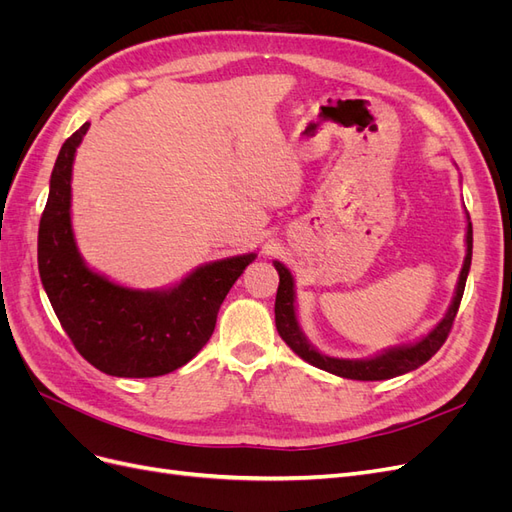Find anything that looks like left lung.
Returning <instances> with one entry per match:
<instances>
[{"mask_svg":"<svg viewBox=\"0 0 512 512\" xmlns=\"http://www.w3.org/2000/svg\"><path fill=\"white\" fill-rule=\"evenodd\" d=\"M468 254L466 260H463V267L459 273V282L451 307H448L446 316L438 322V327L431 333H427L421 342L410 344V346H399L391 348L382 354L371 356V359H361V361H348V359H335V356H327L318 352L312 344L307 342L299 322H297V312H294V280L290 271L282 265V262H273L277 273H280V286H277V297H275V327L284 342L292 348V352H297L303 361L309 365H314L318 369L329 371V374L350 378V380H389L401 374H408V371L421 367L427 363L433 354H436L442 344L446 342L448 333L453 329V322L457 316V309L463 297V290H466V280H468V271L472 265V222L468 215Z\"/></svg>","mask_w":512,"mask_h":512,"instance_id":"8db88e82","label":"left lung"}]
</instances>
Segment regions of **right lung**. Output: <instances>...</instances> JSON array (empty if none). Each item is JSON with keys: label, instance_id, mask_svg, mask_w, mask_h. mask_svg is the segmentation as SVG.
<instances>
[{"label": "right lung", "instance_id": "add662e5", "mask_svg": "<svg viewBox=\"0 0 512 512\" xmlns=\"http://www.w3.org/2000/svg\"><path fill=\"white\" fill-rule=\"evenodd\" d=\"M89 123L61 145L38 228V269L61 327L108 376L153 378L179 369L213 335L220 305L256 254L198 267L168 290H132L91 271L70 222L72 162Z\"/></svg>", "mask_w": 512, "mask_h": 512}]
</instances>
